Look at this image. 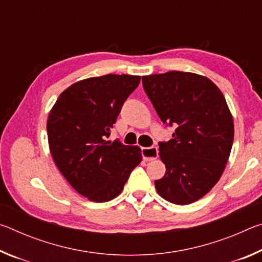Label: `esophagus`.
<instances>
[{"label": "esophagus", "instance_id": "1", "mask_svg": "<svg viewBox=\"0 0 262 262\" xmlns=\"http://www.w3.org/2000/svg\"><path fill=\"white\" fill-rule=\"evenodd\" d=\"M158 149L156 147H150V148H142V157L144 161H154L157 158Z\"/></svg>", "mask_w": 262, "mask_h": 262}]
</instances>
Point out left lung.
I'll use <instances>...</instances> for the list:
<instances>
[{
	"instance_id": "left-lung-1",
	"label": "left lung",
	"mask_w": 262,
	"mask_h": 262,
	"mask_svg": "<svg viewBox=\"0 0 262 262\" xmlns=\"http://www.w3.org/2000/svg\"><path fill=\"white\" fill-rule=\"evenodd\" d=\"M145 94L164 123L176 130L159 143L166 171L157 193L174 205H189L209 192L223 174L234 127L223 94L202 75L167 72L142 76Z\"/></svg>"
}]
</instances>
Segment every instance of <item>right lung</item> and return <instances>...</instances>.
I'll return each mask as SVG.
<instances>
[{
	"label": "right lung",
	"instance_id": "right-lung-1",
	"mask_svg": "<svg viewBox=\"0 0 262 262\" xmlns=\"http://www.w3.org/2000/svg\"><path fill=\"white\" fill-rule=\"evenodd\" d=\"M141 77L108 74L74 83L47 119L48 145L62 176L88 200L107 202L122 192L142 161L141 148L107 141L125 100Z\"/></svg>",
	"mask_w": 262,
	"mask_h": 262
}]
</instances>
